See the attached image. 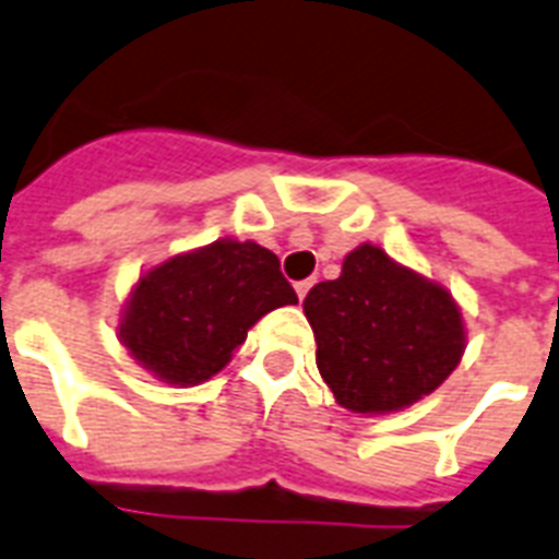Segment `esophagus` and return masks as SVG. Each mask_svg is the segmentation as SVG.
Wrapping results in <instances>:
<instances>
[{"instance_id": "esophagus-1", "label": "esophagus", "mask_w": 559, "mask_h": 559, "mask_svg": "<svg viewBox=\"0 0 559 559\" xmlns=\"http://www.w3.org/2000/svg\"><path fill=\"white\" fill-rule=\"evenodd\" d=\"M309 288H311V280H300V283L294 285V292H297V297H306V294H309Z\"/></svg>"}]
</instances>
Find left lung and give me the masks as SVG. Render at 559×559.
<instances>
[{
    "label": "left lung",
    "mask_w": 559,
    "mask_h": 559,
    "mask_svg": "<svg viewBox=\"0 0 559 559\" xmlns=\"http://www.w3.org/2000/svg\"><path fill=\"white\" fill-rule=\"evenodd\" d=\"M302 311L320 379L341 408L361 417L393 414L437 391L466 349L452 292L370 241L344 257L338 280L306 294Z\"/></svg>",
    "instance_id": "obj_1"
}]
</instances>
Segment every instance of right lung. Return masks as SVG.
<instances>
[{
	"instance_id": "1",
	"label": "right lung",
	"mask_w": 559,
	"mask_h": 559,
	"mask_svg": "<svg viewBox=\"0 0 559 559\" xmlns=\"http://www.w3.org/2000/svg\"><path fill=\"white\" fill-rule=\"evenodd\" d=\"M294 302L271 250L218 239L140 274L116 332L154 379L192 388L227 367L257 320Z\"/></svg>"
}]
</instances>
